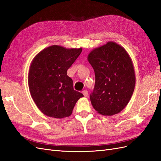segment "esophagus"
Wrapping results in <instances>:
<instances>
[{"label":"esophagus","mask_w":161,"mask_h":161,"mask_svg":"<svg viewBox=\"0 0 161 161\" xmlns=\"http://www.w3.org/2000/svg\"><path fill=\"white\" fill-rule=\"evenodd\" d=\"M82 94L84 95V96L85 97H88V95H89V93H88V91H87L86 90H85V91H82Z\"/></svg>","instance_id":"1"}]
</instances>
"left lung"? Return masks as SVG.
<instances>
[{
    "label": "left lung",
    "mask_w": 161,
    "mask_h": 161,
    "mask_svg": "<svg viewBox=\"0 0 161 161\" xmlns=\"http://www.w3.org/2000/svg\"><path fill=\"white\" fill-rule=\"evenodd\" d=\"M95 75L90 95L93 108L103 115L119 113L134 91L136 76L132 61L124 48L114 42L92 50L87 57Z\"/></svg>",
    "instance_id": "1"
}]
</instances>
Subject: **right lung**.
Masks as SVG:
<instances>
[{
  "label": "right lung",
  "mask_w": 161,
  "mask_h": 161,
  "mask_svg": "<svg viewBox=\"0 0 161 161\" xmlns=\"http://www.w3.org/2000/svg\"><path fill=\"white\" fill-rule=\"evenodd\" d=\"M82 52L80 48L53 45L34 57L28 73V85L38 109L47 116L58 119L69 117L81 97L73 88L67 70Z\"/></svg>",
  "instance_id": "add662e5"
}]
</instances>
